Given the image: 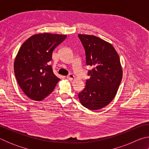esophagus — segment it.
<instances>
[{
  "instance_id": "1",
  "label": "esophagus",
  "mask_w": 149,
  "mask_h": 149,
  "mask_svg": "<svg viewBox=\"0 0 149 149\" xmlns=\"http://www.w3.org/2000/svg\"><path fill=\"white\" fill-rule=\"evenodd\" d=\"M67 78H68V79L69 80H73V79H75V76H74V75H73V74H69L68 75Z\"/></svg>"
}]
</instances>
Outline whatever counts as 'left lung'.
Instances as JSON below:
<instances>
[{
  "instance_id": "1",
  "label": "left lung",
  "mask_w": 149,
  "mask_h": 149,
  "mask_svg": "<svg viewBox=\"0 0 149 149\" xmlns=\"http://www.w3.org/2000/svg\"><path fill=\"white\" fill-rule=\"evenodd\" d=\"M86 54L87 65L93 67L85 88L79 93V101L88 109L97 110L114 99L122 79L118 55L110 42L94 35L79 34Z\"/></svg>"
}]
</instances>
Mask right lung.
<instances>
[{"instance_id": "right-lung-1", "label": "right lung", "mask_w": 149, "mask_h": 149, "mask_svg": "<svg viewBox=\"0 0 149 149\" xmlns=\"http://www.w3.org/2000/svg\"><path fill=\"white\" fill-rule=\"evenodd\" d=\"M66 35L49 33L32 35L20 47L14 64L17 84L29 99L40 101L51 93L60 80L52 72V52Z\"/></svg>"}]
</instances>
